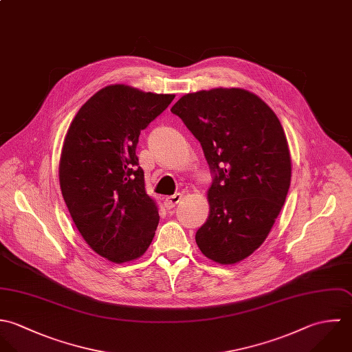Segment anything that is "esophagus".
<instances>
[{
    "label": "esophagus",
    "mask_w": 352,
    "mask_h": 352,
    "mask_svg": "<svg viewBox=\"0 0 352 352\" xmlns=\"http://www.w3.org/2000/svg\"><path fill=\"white\" fill-rule=\"evenodd\" d=\"M181 200H182V195H181V193H175L174 196H170V197H167V199L164 200V207H166L167 210H171V208H174Z\"/></svg>",
    "instance_id": "1"
}]
</instances>
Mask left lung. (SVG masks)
Listing matches in <instances>:
<instances>
[{
	"mask_svg": "<svg viewBox=\"0 0 352 352\" xmlns=\"http://www.w3.org/2000/svg\"><path fill=\"white\" fill-rule=\"evenodd\" d=\"M171 113L201 144L210 166V216L196 242L219 264L250 256L268 236L291 182L280 121L257 95L214 88L182 96Z\"/></svg>",
	"mask_w": 352,
	"mask_h": 352,
	"instance_id": "8db88e82",
	"label": "left lung"
}]
</instances>
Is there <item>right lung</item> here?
<instances>
[{"mask_svg":"<svg viewBox=\"0 0 352 352\" xmlns=\"http://www.w3.org/2000/svg\"><path fill=\"white\" fill-rule=\"evenodd\" d=\"M175 95L116 84L98 91L78 110L60 160V185L72 219L99 256L121 264L139 258L159 223L145 193L136 148L141 131Z\"/></svg>","mask_w":352,"mask_h":352,"instance_id":"obj_1","label":"right lung"}]
</instances>
